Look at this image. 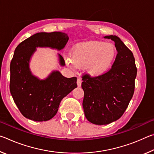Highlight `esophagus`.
<instances>
[{
  "instance_id": "obj_1",
  "label": "esophagus",
  "mask_w": 154,
  "mask_h": 154,
  "mask_svg": "<svg viewBox=\"0 0 154 154\" xmlns=\"http://www.w3.org/2000/svg\"><path fill=\"white\" fill-rule=\"evenodd\" d=\"M77 84L78 87H81L82 86V80L80 79H77Z\"/></svg>"
}]
</instances>
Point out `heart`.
Returning a JSON list of instances; mask_svg holds the SVG:
<instances>
[{
    "mask_svg": "<svg viewBox=\"0 0 154 154\" xmlns=\"http://www.w3.org/2000/svg\"><path fill=\"white\" fill-rule=\"evenodd\" d=\"M116 49L111 43L88 41L77 44L72 49L71 58H65L70 69L84 66L86 73L91 77H100L106 73L116 57Z\"/></svg>",
    "mask_w": 154,
    "mask_h": 154,
    "instance_id": "heart-1",
    "label": "heart"
}]
</instances>
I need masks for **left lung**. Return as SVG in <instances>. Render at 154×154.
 Instances as JSON below:
<instances>
[{"label":"left lung","mask_w":154,"mask_h":154,"mask_svg":"<svg viewBox=\"0 0 154 154\" xmlns=\"http://www.w3.org/2000/svg\"><path fill=\"white\" fill-rule=\"evenodd\" d=\"M115 42L118 54L111 69L100 77H83V107L91 123L105 125L118 120L127 109L134 91L137 69L133 54L116 35L104 36Z\"/></svg>","instance_id":"1"}]
</instances>
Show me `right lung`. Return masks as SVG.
Segmentation results:
<instances>
[{
  "label": "right lung",
  "instance_id": "obj_1",
  "mask_svg": "<svg viewBox=\"0 0 154 154\" xmlns=\"http://www.w3.org/2000/svg\"><path fill=\"white\" fill-rule=\"evenodd\" d=\"M60 32H38L22 41L15 48L10 64V92L21 113L26 118L45 122L56 116L62 98L77 87V78H66L54 70L41 79L31 71L30 63L37 48L61 51L69 40ZM58 63L65 65L60 54Z\"/></svg>",
  "mask_w": 154,
  "mask_h": 154
}]
</instances>
